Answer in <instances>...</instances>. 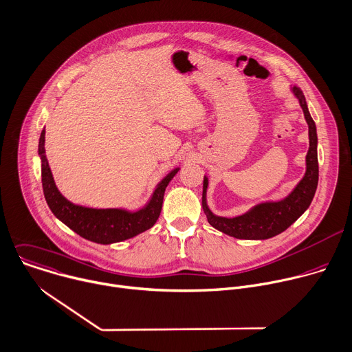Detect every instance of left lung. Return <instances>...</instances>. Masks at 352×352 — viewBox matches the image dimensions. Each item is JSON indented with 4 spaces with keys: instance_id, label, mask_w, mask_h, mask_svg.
<instances>
[{
    "instance_id": "8db88e82",
    "label": "left lung",
    "mask_w": 352,
    "mask_h": 352,
    "mask_svg": "<svg viewBox=\"0 0 352 352\" xmlns=\"http://www.w3.org/2000/svg\"><path fill=\"white\" fill-rule=\"evenodd\" d=\"M292 90L300 101L309 129V150L307 154L305 175L302 180L297 184V187L285 199L258 204L244 215L236 218L217 217L215 214L210 212L206 204L208 177L204 176L202 209L206 215V219L210 226H214L215 229L228 236L244 240H266L274 237L290 228L305 212L314 199L319 179L316 126L314 119L311 118L302 91L296 86Z\"/></svg>"
}]
</instances>
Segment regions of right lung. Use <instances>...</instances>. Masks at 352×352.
I'll return each mask as SVG.
<instances>
[{"label": "right lung", "mask_w": 352, "mask_h": 352, "mask_svg": "<svg viewBox=\"0 0 352 352\" xmlns=\"http://www.w3.org/2000/svg\"><path fill=\"white\" fill-rule=\"evenodd\" d=\"M45 130L40 134L38 155L41 160V182L45 201L52 210V214L65 223L69 229L82 236L86 240L98 244H112L131 239L140 233L151 229L160 218L164 194L169 182L179 172L173 169L157 186L148 204L135 212L126 209L108 208L96 209L82 205H75L67 201L56 188L47 157H45Z\"/></svg>", "instance_id": "obj_1"}]
</instances>
